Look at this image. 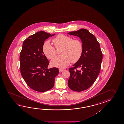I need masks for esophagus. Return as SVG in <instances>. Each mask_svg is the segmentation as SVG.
I'll return each mask as SVG.
<instances>
[{"instance_id":"esophagus-1","label":"esophagus","mask_w":124,"mask_h":124,"mask_svg":"<svg viewBox=\"0 0 124 124\" xmlns=\"http://www.w3.org/2000/svg\"><path fill=\"white\" fill-rule=\"evenodd\" d=\"M64 70V69H59V71L60 72H62Z\"/></svg>"}]
</instances>
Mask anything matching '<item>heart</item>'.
<instances>
[{
	"label": "heart",
	"mask_w": 124,
	"mask_h": 124,
	"mask_svg": "<svg viewBox=\"0 0 124 124\" xmlns=\"http://www.w3.org/2000/svg\"><path fill=\"white\" fill-rule=\"evenodd\" d=\"M53 42L56 48L62 47V55L57 56L50 62L51 66L59 68H64L71 62L75 63L82 57L83 47L82 42L78 39H72L71 37L60 34L54 38ZM44 54L48 59H52L55 55V48L49 41L44 42L42 46Z\"/></svg>",
	"instance_id": "1"
}]
</instances>
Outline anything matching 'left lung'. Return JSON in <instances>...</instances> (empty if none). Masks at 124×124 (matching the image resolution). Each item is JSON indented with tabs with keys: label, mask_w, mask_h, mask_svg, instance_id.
I'll return each mask as SVG.
<instances>
[{
	"label": "left lung",
	"mask_w": 124,
	"mask_h": 124,
	"mask_svg": "<svg viewBox=\"0 0 124 124\" xmlns=\"http://www.w3.org/2000/svg\"><path fill=\"white\" fill-rule=\"evenodd\" d=\"M79 37L83 50L82 57L69 69L70 77L68 81L70 89L81 92L89 88L94 82L100 71L102 53L96 37L86 29H81L68 33ZM80 68L81 70L75 69Z\"/></svg>",
	"instance_id": "left-lung-1"
}]
</instances>
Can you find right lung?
I'll list each match as a JSON object with an SVG mask.
<instances>
[{"mask_svg": "<svg viewBox=\"0 0 124 124\" xmlns=\"http://www.w3.org/2000/svg\"><path fill=\"white\" fill-rule=\"evenodd\" d=\"M55 34L38 32L23 44L19 57L21 75L29 87L39 92L53 88L54 78L59 72L56 67L48 69L49 62L42 50L45 40Z\"/></svg>", "mask_w": 124, "mask_h": 124, "instance_id": "obj_1", "label": "right lung"}]
</instances>
